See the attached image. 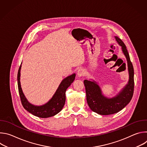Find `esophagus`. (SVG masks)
Returning <instances> with one entry per match:
<instances>
[{"label":"esophagus","mask_w":147,"mask_h":147,"mask_svg":"<svg viewBox=\"0 0 147 147\" xmlns=\"http://www.w3.org/2000/svg\"><path fill=\"white\" fill-rule=\"evenodd\" d=\"M85 74H86L85 70H84L83 69H81V68H80V69H79L78 70L77 73V76H78V77H81L84 76H85Z\"/></svg>","instance_id":"obj_1"}]
</instances>
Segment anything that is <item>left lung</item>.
I'll return each instance as SVG.
<instances>
[{"mask_svg": "<svg viewBox=\"0 0 147 147\" xmlns=\"http://www.w3.org/2000/svg\"><path fill=\"white\" fill-rule=\"evenodd\" d=\"M117 42L121 47V50L127 61L129 79L128 83L116 96L107 98L102 94L100 87L94 80L84 81L86 87L87 101L90 108L94 112L101 115H109L117 113L123 109L130 102L134 92V69L130 61L129 54L123 42L115 36Z\"/></svg>", "mask_w": 147, "mask_h": 147, "instance_id": "obj_1", "label": "left lung"}]
</instances>
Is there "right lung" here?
<instances>
[{
  "label": "right lung",
  "mask_w": 147,
  "mask_h": 147,
  "mask_svg": "<svg viewBox=\"0 0 147 147\" xmlns=\"http://www.w3.org/2000/svg\"><path fill=\"white\" fill-rule=\"evenodd\" d=\"M21 68H22V64H21L18 71L17 82L18 92L24 108L33 115L40 118L52 117L60 112L65 105L66 90L74 81L76 77V74L74 73L69 76L61 81L52 98L47 103L42 105L36 106L31 104L28 101L22 91V87H21Z\"/></svg>",
  "instance_id": "right-lung-1"
}]
</instances>
